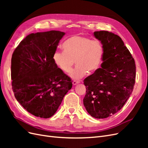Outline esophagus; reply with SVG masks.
<instances>
[{"label": "esophagus", "mask_w": 148, "mask_h": 148, "mask_svg": "<svg viewBox=\"0 0 148 148\" xmlns=\"http://www.w3.org/2000/svg\"><path fill=\"white\" fill-rule=\"evenodd\" d=\"M78 83H79V82L76 81V80H74V81L73 82V85H76V84H78Z\"/></svg>", "instance_id": "obj_1"}]
</instances>
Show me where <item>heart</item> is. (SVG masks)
<instances>
[{
    "label": "heart",
    "mask_w": 148,
    "mask_h": 148,
    "mask_svg": "<svg viewBox=\"0 0 148 148\" xmlns=\"http://www.w3.org/2000/svg\"><path fill=\"white\" fill-rule=\"evenodd\" d=\"M64 52L56 51L53 53V63L64 73H69L73 65L75 68L70 73V77L81 78L99 68L103 47L100 41L91 40L84 36L76 35L66 39L62 45Z\"/></svg>",
    "instance_id": "heart-1"
}]
</instances>
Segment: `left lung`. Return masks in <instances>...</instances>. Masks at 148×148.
<instances>
[{"mask_svg": "<svg viewBox=\"0 0 148 148\" xmlns=\"http://www.w3.org/2000/svg\"><path fill=\"white\" fill-rule=\"evenodd\" d=\"M103 47L101 68L84 79L86 94L83 104L89 114L105 119L122 108L135 82V60L118 35L106 31L94 32Z\"/></svg>", "mask_w": 148, "mask_h": 148, "instance_id": "left-lung-1", "label": "left lung"}]
</instances>
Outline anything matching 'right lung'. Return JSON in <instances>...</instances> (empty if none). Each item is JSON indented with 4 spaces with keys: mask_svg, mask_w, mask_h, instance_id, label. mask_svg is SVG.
<instances>
[{
    "mask_svg": "<svg viewBox=\"0 0 148 148\" xmlns=\"http://www.w3.org/2000/svg\"><path fill=\"white\" fill-rule=\"evenodd\" d=\"M65 34L55 30L29 34L12 54L11 78L15 97L36 117L47 119L54 115L72 87L71 79L52 60Z\"/></svg>",
    "mask_w": 148,
    "mask_h": 148,
    "instance_id": "add662e5",
    "label": "right lung"
}]
</instances>
